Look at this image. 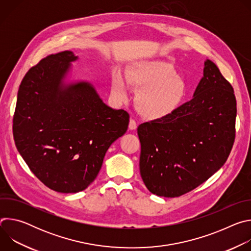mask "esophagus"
Here are the masks:
<instances>
[{
  "instance_id": "esophagus-1",
  "label": "esophagus",
  "mask_w": 251,
  "mask_h": 251,
  "mask_svg": "<svg viewBox=\"0 0 251 251\" xmlns=\"http://www.w3.org/2000/svg\"><path fill=\"white\" fill-rule=\"evenodd\" d=\"M136 128H137L136 121L133 120V119H130V121H129V129L130 130H135Z\"/></svg>"
}]
</instances>
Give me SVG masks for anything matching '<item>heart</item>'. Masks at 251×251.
I'll list each match as a JSON object with an SVG mask.
<instances>
[{
  "mask_svg": "<svg viewBox=\"0 0 251 251\" xmlns=\"http://www.w3.org/2000/svg\"><path fill=\"white\" fill-rule=\"evenodd\" d=\"M128 84L139 90L136 96L137 108L150 119H160L174 113L188 93L185 80L176 75L172 64L162 60L135 62L128 71L127 80L120 71L116 73L112 81V94L117 101L128 99Z\"/></svg>",
  "mask_w": 251,
  "mask_h": 251,
  "instance_id": "b5f03b06",
  "label": "heart"
}]
</instances>
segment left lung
Segmentation results:
<instances>
[{
  "label": "left lung",
  "instance_id": "obj_1",
  "mask_svg": "<svg viewBox=\"0 0 251 251\" xmlns=\"http://www.w3.org/2000/svg\"><path fill=\"white\" fill-rule=\"evenodd\" d=\"M235 118L233 88L206 59L192 100L171 115L138 127L140 174L147 189L175 198L205 182L228 158Z\"/></svg>",
  "mask_w": 251,
  "mask_h": 251
}]
</instances>
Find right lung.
I'll use <instances>...</instances> for the list:
<instances>
[{
    "mask_svg": "<svg viewBox=\"0 0 251 251\" xmlns=\"http://www.w3.org/2000/svg\"><path fill=\"white\" fill-rule=\"evenodd\" d=\"M77 59L64 50L32 66L20 85L13 121L16 146L30 171L64 194L95 180L107 150L129 124V114L106 105L90 82L69 80Z\"/></svg>",
    "mask_w": 251,
    "mask_h": 251,
    "instance_id": "1",
    "label": "right lung"
}]
</instances>
